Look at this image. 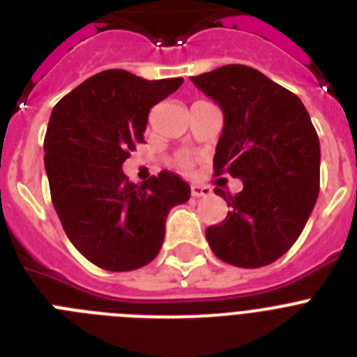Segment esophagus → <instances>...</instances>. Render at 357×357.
Wrapping results in <instances>:
<instances>
[{
  "mask_svg": "<svg viewBox=\"0 0 357 357\" xmlns=\"http://www.w3.org/2000/svg\"><path fill=\"white\" fill-rule=\"evenodd\" d=\"M191 195H193V197H209L211 188H207V185L193 184L191 185Z\"/></svg>",
  "mask_w": 357,
  "mask_h": 357,
  "instance_id": "obj_1",
  "label": "esophagus"
}]
</instances>
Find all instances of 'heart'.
Segmentation results:
<instances>
[{
	"label": "heart",
	"instance_id": "b5f03b06",
	"mask_svg": "<svg viewBox=\"0 0 357 357\" xmlns=\"http://www.w3.org/2000/svg\"><path fill=\"white\" fill-rule=\"evenodd\" d=\"M181 166H182V168H189V166H191V160L185 159V157H184V159H181Z\"/></svg>",
	"mask_w": 357,
	"mask_h": 357
}]
</instances>
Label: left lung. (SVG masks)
I'll return each instance as SVG.
<instances>
[{
    "instance_id": "obj_1",
    "label": "left lung",
    "mask_w": 357,
    "mask_h": 357,
    "mask_svg": "<svg viewBox=\"0 0 357 357\" xmlns=\"http://www.w3.org/2000/svg\"><path fill=\"white\" fill-rule=\"evenodd\" d=\"M222 107L225 127L214 175L241 178L236 197L222 189L229 214L206 230L216 257L261 268L284 255L304 230L320 191V141L301 98L263 73L229 64L191 77Z\"/></svg>"
}]
</instances>
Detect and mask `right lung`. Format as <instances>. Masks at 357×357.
Listing matches in <instances>:
<instances>
[{"label": "right lung", "instance_id": "obj_1", "mask_svg": "<svg viewBox=\"0 0 357 357\" xmlns=\"http://www.w3.org/2000/svg\"><path fill=\"white\" fill-rule=\"evenodd\" d=\"M182 82L107 69L53 109L44 137L53 207L69 241L103 270L130 272L155 259L169 209L191 197V188L175 173L164 169L137 185L121 169L144 141L151 107Z\"/></svg>", "mask_w": 357, "mask_h": 357}]
</instances>
